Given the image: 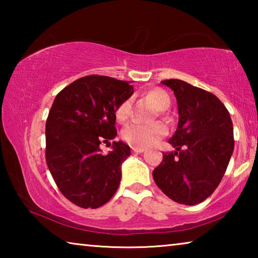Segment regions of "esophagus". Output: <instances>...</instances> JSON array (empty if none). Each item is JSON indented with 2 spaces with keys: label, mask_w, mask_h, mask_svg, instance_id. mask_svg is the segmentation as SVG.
<instances>
[{
  "label": "esophagus",
  "mask_w": 258,
  "mask_h": 258,
  "mask_svg": "<svg viewBox=\"0 0 258 258\" xmlns=\"http://www.w3.org/2000/svg\"><path fill=\"white\" fill-rule=\"evenodd\" d=\"M132 151L135 152V154H141V152L145 151L143 148H138V147H132Z\"/></svg>",
  "instance_id": "1"
}]
</instances>
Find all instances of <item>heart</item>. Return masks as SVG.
Instances as JSON below:
<instances>
[{
	"instance_id": "b5f03b06",
	"label": "heart",
	"mask_w": 258,
	"mask_h": 258,
	"mask_svg": "<svg viewBox=\"0 0 258 258\" xmlns=\"http://www.w3.org/2000/svg\"><path fill=\"white\" fill-rule=\"evenodd\" d=\"M149 97L156 107L163 110L169 106V97L165 91L155 89L148 92ZM131 110H132V102L131 99H126L116 109V118L118 121H125L130 118ZM167 133V127L163 123L155 124H141L132 123L125 126L121 131V138L128 145L138 148H146L154 146L159 140L165 137Z\"/></svg>"
}]
</instances>
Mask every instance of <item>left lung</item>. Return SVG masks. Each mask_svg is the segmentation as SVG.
Masks as SVG:
<instances>
[{
	"label": "left lung",
	"mask_w": 258,
	"mask_h": 258,
	"mask_svg": "<svg viewBox=\"0 0 258 258\" xmlns=\"http://www.w3.org/2000/svg\"><path fill=\"white\" fill-rule=\"evenodd\" d=\"M161 84L175 95L178 123L168 140L175 151L163 155L152 175L167 197L192 206L215 191L228 168L234 148L232 120L213 93L180 80Z\"/></svg>",
	"instance_id": "obj_1"
}]
</instances>
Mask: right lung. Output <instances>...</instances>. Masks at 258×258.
<instances>
[{
  "instance_id": "add662e5",
  "label": "right lung",
  "mask_w": 258,
  "mask_h": 258,
  "mask_svg": "<svg viewBox=\"0 0 258 258\" xmlns=\"http://www.w3.org/2000/svg\"><path fill=\"white\" fill-rule=\"evenodd\" d=\"M131 82L82 77L56 95L45 125L46 164L64 197L82 208H98L115 195L121 164L131 155L123 141L101 154L100 143L116 138V109L133 94Z\"/></svg>"
}]
</instances>
